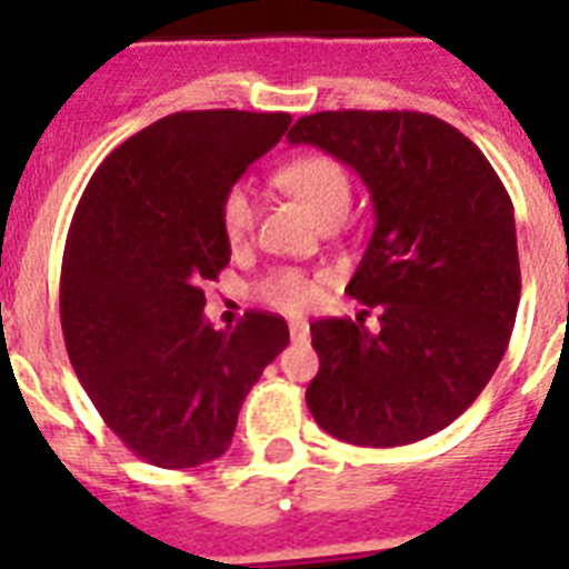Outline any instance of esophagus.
<instances>
[{
	"mask_svg": "<svg viewBox=\"0 0 569 569\" xmlns=\"http://www.w3.org/2000/svg\"><path fill=\"white\" fill-rule=\"evenodd\" d=\"M289 333H292L295 342H303V339L310 337V325H307L303 319H295L292 325H289Z\"/></svg>",
	"mask_w": 569,
	"mask_h": 569,
	"instance_id": "34e87169",
	"label": "esophagus"
}]
</instances>
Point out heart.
I'll use <instances>...</instances> for the list:
<instances>
[{
  "instance_id": "b5f03b06",
  "label": "heart",
  "mask_w": 569,
  "mask_h": 569,
  "mask_svg": "<svg viewBox=\"0 0 569 569\" xmlns=\"http://www.w3.org/2000/svg\"><path fill=\"white\" fill-rule=\"evenodd\" d=\"M277 182L316 221H328L333 214H346L351 203V180L346 164L328 153H307L286 162L277 171ZM221 230L230 244H244L257 230V191L248 182H236L221 197ZM259 301L283 312H303L319 301V277L298 268H277L257 286Z\"/></svg>"
}]
</instances>
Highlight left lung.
<instances>
[{
	"label": "left lung",
	"mask_w": 569,
	"mask_h": 569,
	"mask_svg": "<svg viewBox=\"0 0 569 569\" xmlns=\"http://www.w3.org/2000/svg\"><path fill=\"white\" fill-rule=\"evenodd\" d=\"M286 138L360 173L375 209L346 292L380 312V328L372 333L363 316L312 321V419L355 446L425 440L476 401L511 339V197L463 132L422 111H319Z\"/></svg>",
	"instance_id": "left-lung-1"
}]
</instances>
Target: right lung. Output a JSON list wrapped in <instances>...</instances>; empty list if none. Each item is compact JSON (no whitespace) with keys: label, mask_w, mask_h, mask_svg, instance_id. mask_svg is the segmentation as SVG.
<instances>
[{"label":"right lung","mask_w":569,"mask_h":569,"mask_svg":"<svg viewBox=\"0 0 569 569\" xmlns=\"http://www.w3.org/2000/svg\"><path fill=\"white\" fill-rule=\"evenodd\" d=\"M286 111H177L106 156L61 262V330L102 422L138 458L189 469L230 449L241 401L289 346L274 312L203 319L230 262L221 197L283 138Z\"/></svg>","instance_id":"right-lung-1"}]
</instances>
